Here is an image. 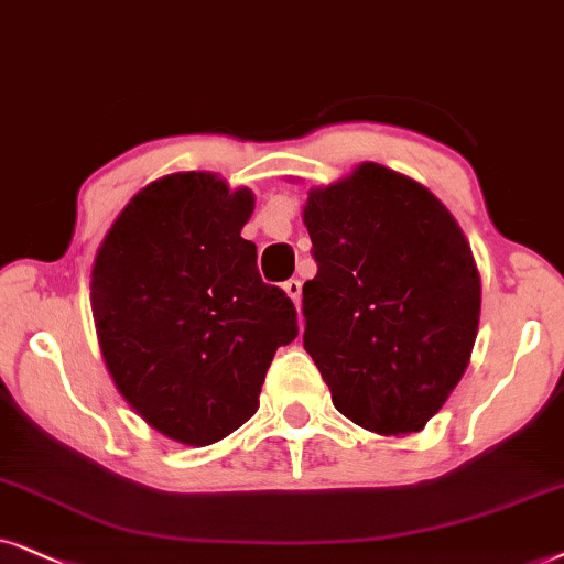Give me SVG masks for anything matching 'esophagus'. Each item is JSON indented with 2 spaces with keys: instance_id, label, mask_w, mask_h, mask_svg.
Segmentation results:
<instances>
[{
  "instance_id": "34e87169",
  "label": "esophagus",
  "mask_w": 564,
  "mask_h": 564,
  "mask_svg": "<svg viewBox=\"0 0 564 564\" xmlns=\"http://www.w3.org/2000/svg\"><path fill=\"white\" fill-rule=\"evenodd\" d=\"M283 291H286L291 302L299 306V302H302V281H299V278H289V281L283 283Z\"/></svg>"
}]
</instances>
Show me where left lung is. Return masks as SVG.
I'll list each match as a JSON object with an SVG mask.
<instances>
[{
    "label": "left lung",
    "instance_id": "8db88e82",
    "mask_svg": "<svg viewBox=\"0 0 564 564\" xmlns=\"http://www.w3.org/2000/svg\"><path fill=\"white\" fill-rule=\"evenodd\" d=\"M317 275L304 283V348L333 404L366 431H423L469 366L479 270L459 224L400 172L364 162L310 191Z\"/></svg>",
    "mask_w": 564,
    "mask_h": 564
}]
</instances>
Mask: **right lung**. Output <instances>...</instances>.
<instances>
[{
  "label": "right lung",
  "mask_w": 564,
  "mask_h": 564,
  "mask_svg": "<svg viewBox=\"0 0 564 564\" xmlns=\"http://www.w3.org/2000/svg\"><path fill=\"white\" fill-rule=\"evenodd\" d=\"M254 195L175 172L133 195L93 265L97 340L118 392L172 441L208 446L260 408L268 366L299 335L242 237Z\"/></svg>",
  "instance_id": "1"
}]
</instances>
